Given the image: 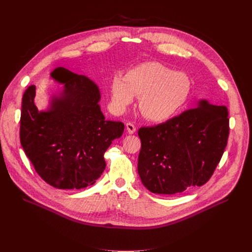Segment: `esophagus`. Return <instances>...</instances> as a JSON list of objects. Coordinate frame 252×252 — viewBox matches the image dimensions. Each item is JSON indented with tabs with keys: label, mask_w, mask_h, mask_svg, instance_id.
I'll return each instance as SVG.
<instances>
[{
	"label": "esophagus",
	"mask_w": 252,
	"mask_h": 252,
	"mask_svg": "<svg viewBox=\"0 0 252 252\" xmlns=\"http://www.w3.org/2000/svg\"><path fill=\"white\" fill-rule=\"evenodd\" d=\"M126 130H127V132L129 133V134H132V133H134L135 132V126H134V125L133 124H131V123H127L126 125Z\"/></svg>",
	"instance_id": "34e87169"
}]
</instances>
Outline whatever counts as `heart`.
Masks as SVG:
<instances>
[{
    "label": "heart",
    "instance_id": "heart-1",
    "mask_svg": "<svg viewBox=\"0 0 252 252\" xmlns=\"http://www.w3.org/2000/svg\"><path fill=\"white\" fill-rule=\"evenodd\" d=\"M192 82L185 73L159 63H146L129 69L124 78L115 76L110 86L113 110L124 113L139 97V110L147 120L161 123L181 112L188 102Z\"/></svg>",
    "mask_w": 252,
    "mask_h": 252
}]
</instances>
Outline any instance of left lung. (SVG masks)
Masks as SVG:
<instances>
[{
  "instance_id": "1",
  "label": "left lung",
  "mask_w": 252,
  "mask_h": 252,
  "mask_svg": "<svg viewBox=\"0 0 252 252\" xmlns=\"http://www.w3.org/2000/svg\"><path fill=\"white\" fill-rule=\"evenodd\" d=\"M229 133L227 109L200 99L195 109L138 129L137 171L151 192L176 194L207 183Z\"/></svg>"
}]
</instances>
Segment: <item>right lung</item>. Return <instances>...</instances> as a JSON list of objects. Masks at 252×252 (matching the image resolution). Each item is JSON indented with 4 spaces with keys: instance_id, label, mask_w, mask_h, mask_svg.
<instances>
[{
    "instance_id": "add662e5",
    "label": "right lung",
    "mask_w": 252,
    "mask_h": 252,
    "mask_svg": "<svg viewBox=\"0 0 252 252\" xmlns=\"http://www.w3.org/2000/svg\"><path fill=\"white\" fill-rule=\"evenodd\" d=\"M51 79L63 86L52 95L48 110L35 106L34 86L23 95L21 145L46 183L61 189H85L104 170L103 155L125 125L105 120L99 89L88 77L59 66Z\"/></svg>"
}]
</instances>
